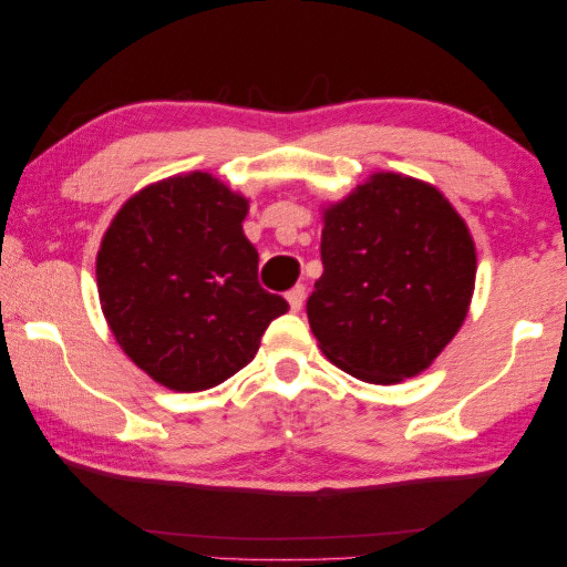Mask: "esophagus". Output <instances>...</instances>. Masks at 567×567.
<instances>
[{"label": "esophagus", "instance_id": "34e87169", "mask_svg": "<svg viewBox=\"0 0 567 567\" xmlns=\"http://www.w3.org/2000/svg\"><path fill=\"white\" fill-rule=\"evenodd\" d=\"M303 299H306V289H303L301 284H299V286H293V289H291L289 293H286V301H289L291 311H301Z\"/></svg>", "mask_w": 567, "mask_h": 567}]
</instances>
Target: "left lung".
<instances>
[{
    "instance_id": "1",
    "label": "left lung",
    "mask_w": 567,
    "mask_h": 567,
    "mask_svg": "<svg viewBox=\"0 0 567 567\" xmlns=\"http://www.w3.org/2000/svg\"><path fill=\"white\" fill-rule=\"evenodd\" d=\"M323 274L306 303L331 364L369 384L430 369L467 319L477 250L432 183L371 173L321 213Z\"/></svg>"
}]
</instances>
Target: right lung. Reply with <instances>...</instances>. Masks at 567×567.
<instances>
[{"label":"right lung","mask_w":567,"mask_h":567,"mask_svg":"<svg viewBox=\"0 0 567 567\" xmlns=\"http://www.w3.org/2000/svg\"><path fill=\"white\" fill-rule=\"evenodd\" d=\"M248 198L193 171L145 185L110 220L97 293L120 349L173 392L218 386L250 364L281 296L258 284Z\"/></svg>","instance_id":"add662e5"}]
</instances>
